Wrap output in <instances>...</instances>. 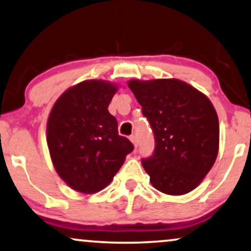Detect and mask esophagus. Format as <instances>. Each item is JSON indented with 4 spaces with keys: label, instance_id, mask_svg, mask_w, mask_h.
<instances>
[{
    "label": "esophagus",
    "instance_id": "obj_1",
    "mask_svg": "<svg viewBox=\"0 0 251 251\" xmlns=\"http://www.w3.org/2000/svg\"><path fill=\"white\" fill-rule=\"evenodd\" d=\"M129 140H131L132 143L134 145V147L136 148V147H138V138H136L135 135H131V136H129Z\"/></svg>",
    "mask_w": 251,
    "mask_h": 251
}]
</instances>
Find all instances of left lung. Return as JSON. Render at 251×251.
Returning a JSON list of instances; mask_svg holds the SVG:
<instances>
[{
	"instance_id": "obj_1",
	"label": "left lung",
	"mask_w": 251,
	"mask_h": 251,
	"mask_svg": "<svg viewBox=\"0 0 251 251\" xmlns=\"http://www.w3.org/2000/svg\"><path fill=\"white\" fill-rule=\"evenodd\" d=\"M128 87L155 136L152 155L141 159L151 185L169 195L192 192L218 155L219 122L212 103L176 79L131 80Z\"/></svg>"
}]
</instances>
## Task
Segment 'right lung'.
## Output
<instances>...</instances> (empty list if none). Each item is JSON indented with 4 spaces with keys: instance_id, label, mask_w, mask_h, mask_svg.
I'll use <instances>...</instances> for the list:
<instances>
[{
    "instance_id": "1",
    "label": "right lung",
    "mask_w": 251,
    "mask_h": 251,
    "mask_svg": "<svg viewBox=\"0 0 251 251\" xmlns=\"http://www.w3.org/2000/svg\"><path fill=\"white\" fill-rule=\"evenodd\" d=\"M117 87L87 80L63 93L50 112L47 142L52 164L66 185L98 193L109 185L134 147L118 134L108 106Z\"/></svg>"
}]
</instances>
